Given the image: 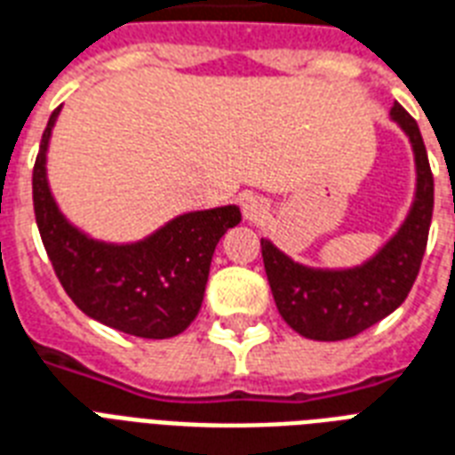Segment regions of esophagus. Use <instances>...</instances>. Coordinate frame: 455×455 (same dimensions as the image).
<instances>
[{
	"mask_svg": "<svg viewBox=\"0 0 455 455\" xmlns=\"http://www.w3.org/2000/svg\"><path fill=\"white\" fill-rule=\"evenodd\" d=\"M243 217L248 221H259L267 217V203L258 196H248L243 200Z\"/></svg>",
	"mask_w": 455,
	"mask_h": 455,
	"instance_id": "obj_1",
	"label": "esophagus"
}]
</instances>
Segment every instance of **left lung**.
Instances as JSON below:
<instances>
[{"instance_id":"obj_1","label":"left lung","mask_w":455,"mask_h":455,"mask_svg":"<svg viewBox=\"0 0 455 455\" xmlns=\"http://www.w3.org/2000/svg\"><path fill=\"white\" fill-rule=\"evenodd\" d=\"M391 121L411 140L418 183L411 212L374 258L351 269H317L291 259L267 238L259 241L279 315L305 339L343 341L365 331L403 303L420 272L435 210V179L415 119L394 102Z\"/></svg>"}]
</instances>
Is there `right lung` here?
<instances>
[{
    "label": "right lung",
    "instance_id": "1",
    "mask_svg": "<svg viewBox=\"0 0 455 455\" xmlns=\"http://www.w3.org/2000/svg\"><path fill=\"white\" fill-rule=\"evenodd\" d=\"M61 109V107H59ZM54 109L33 169L35 221L68 298L88 317L140 339H172L197 317L217 243L241 221L235 204L186 212L135 243L83 234L59 210L47 181Z\"/></svg>",
    "mask_w": 455,
    "mask_h": 455
}]
</instances>
